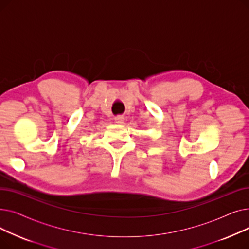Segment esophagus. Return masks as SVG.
<instances>
[{"label": "esophagus", "instance_id": "esophagus-1", "mask_svg": "<svg viewBox=\"0 0 249 249\" xmlns=\"http://www.w3.org/2000/svg\"><path fill=\"white\" fill-rule=\"evenodd\" d=\"M124 121H125V118H124L123 115H117V116L115 117V122H116L117 124L122 125V124H124Z\"/></svg>", "mask_w": 249, "mask_h": 249}]
</instances>
